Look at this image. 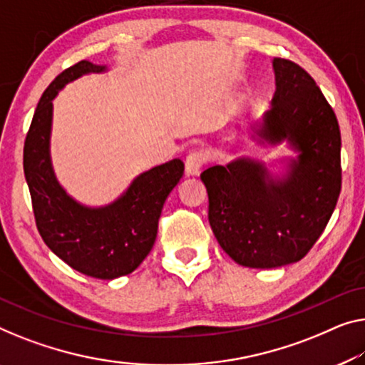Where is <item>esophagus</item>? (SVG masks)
<instances>
[{"label": "esophagus", "mask_w": 365, "mask_h": 365, "mask_svg": "<svg viewBox=\"0 0 365 365\" xmlns=\"http://www.w3.org/2000/svg\"><path fill=\"white\" fill-rule=\"evenodd\" d=\"M206 159H208V157H206L205 150L195 149L190 152L187 159H185V168H187L188 175H197V173L201 170V167L206 164Z\"/></svg>", "instance_id": "esophagus-1"}]
</instances>
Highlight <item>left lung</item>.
<instances>
[{"instance_id": "1", "label": "left lung", "mask_w": 365, "mask_h": 365, "mask_svg": "<svg viewBox=\"0 0 365 365\" xmlns=\"http://www.w3.org/2000/svg\"><path fill=\"white\" fill-rule=\"evenodd\" d=\"M275 95L260 138L288 139L300 150L287 180L265 182L252 160L201 173L208 220L220 246L239 265L274 269L298 262L323 235L341 193V130L334 110L307 70L274 58Z\"/></svg>"}]
</instances>
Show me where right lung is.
Segmentation results:
<instances>
[{
  "label": "right lung",
  "mask_w": 365,
  "mask_h": 365,
  "mask_svg": "<svg viewBox=\"0 0 365 365\" xmlns=\"http://www.w3.org/2000/svg\"><path fill=\"white\" fill-rule=\"evenodd\" d=\"M105 67L80 61L58 73L41 96L24 140V175L37 231L65 264L101 280L128 275L148 257L157 237L159 217L185 164L173 159L144 172L118 201L91 210L61 188L48 159L52 100L65 83Z\"/></svg>",
  "instance_id": "1"
}]
</instances>
